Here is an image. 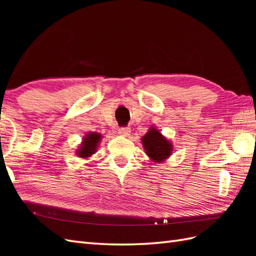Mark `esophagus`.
I'll use <instances>...</instances> for the list:
<instances>
[{"mask_svg": "<svg viewBox=\"0 0 256 256\" xmlns=\"http://www.w3.org/2000/svg\"><path fill=\"white\" fill-rule=\"evenodd\" d=\"M118 132L125 135V136H128V135H130V132H131V128H130L128 126H120Z\"/></svg>", "mask_w": 256, "mask_h": 256, "instance_id": "obj_1", "label": "esophagus"}]
</instances>
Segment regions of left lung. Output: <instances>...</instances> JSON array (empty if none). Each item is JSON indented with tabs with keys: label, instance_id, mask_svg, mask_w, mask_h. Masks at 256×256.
I'll return each instance as SVG.
<instances>
[{
	"label": "left lung",
	"instance_id": "left-lung-1",
	"mask_svg": "<svg viewBox=\"0 0 256 256\" xmlns=\"http://www.w3.org/2000/svg\"><path fill=\"white\" fill-rule=\"evenodd\" d=\"M142 143L146 153L154 162H158L164 160L172 153V144L165 138H162L156 128H150V132L146 133L142 138Z\"/></svg>",
	"mask_w": 256,
	"mask_h": 256
}]
</instances>
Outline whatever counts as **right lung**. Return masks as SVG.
Instances as JSON below:
<instances>
[{
    "instance_id": "obj_1",
    "label": "right lung",
    "mask_w": 256,
    "mask_h": 256,
    "mask_svg": "<svg viewBox=\"0 0 256 256\" xmlns=\"http://www.w3.org/2000/svg\"><path fill=\"white\" fill-rule=\"evenodd\" d=\"M100 138H101V135L98 133H90L86 135L82 145H81V148L78 152V156L84 157V158L91 156L96 152V144L99 143Z\"/></svg>"
}]
</instances>
